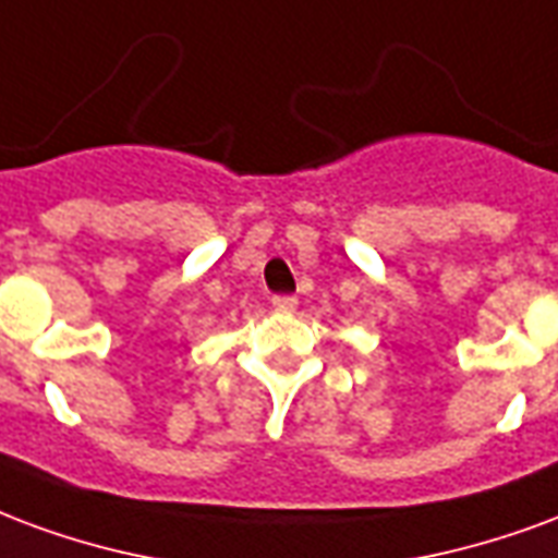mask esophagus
<instances>
[{
	"mask_svg": "<svg viewBox=\"0 0 558 558\" xmlns=\"http://www.w3.org/2000/svg\"><path fill=\"white\" fill-rule=\"evenodd\" d=\"M274 308L279 312V315H294L296 296H274Z\"/></svg>",
	"mask_w": 558,
	"mask_h": 558,
	"instance_id": "1",
	"label": "esophagus"
}]
</instances>
